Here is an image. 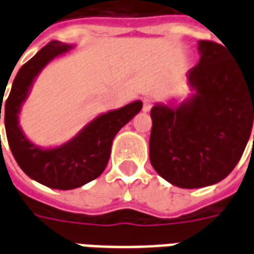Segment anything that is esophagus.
Masks as SVG:
<instances>
[{
    "label": "esophagus",
    "mask_w": 254,
    "mask_h": 254,
    "mask_svg": "<svg viewBox=\"0 0 254 254\" xmlns=\"http://www.w3.org/2000/svg\"><path fill=\"white\" fill-rule=\"evenodd\" d=\"M152 106H154V100L151 98H145L143 100V111H145V113H148L152 109Z\"/></svg>",
    "instance_id": "34e87169"
}]
</instances>
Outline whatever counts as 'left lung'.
I'll return each instance as SVG.
<instances>
[{"label": "left lung", "mask_w": 254, "mask_h": 254, "mask_svg": "<svg viewBox=\"0 0 254 254\" xmlns=\"http://www.w3.org/2000/svg\"><path fill=\"white\" fill-rule=\"evenodd\" d=\"M197 49L200 61L188 72L189 98L151 109V165L184 189L209 187L229 176L254 120V76L242 72L219 43L198 41Z\"/></svg>", "instance_id": "1"}]
</instances>
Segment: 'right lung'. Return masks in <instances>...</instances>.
I'll list each match as a JSON object with an SVG mask.
<instances>
[{
  "instance_id": "add662e5",
  "label": "right lung",
  "mask_w": 254,
  "mask_h": 254,
  "mask_svg": "<svg viewBox=\"0 0 254 254\" xmlns=\"http://www.w3.org/2000/svg\"><path fill=\"white\" fill-rule=\"evenodd\" d=\"M72 49L73 45L58 41L41 49L20 67L5 103V130L17 165L34 181L60 190L76 189L98 178L107 166L116 134L143 107L141 100H134L121 109L103 113L58 147L43 148L32 143L19 124L21 106L43 67ZM1 107L2 103L0 120Z\"/></svg>"
}]
</instances>
